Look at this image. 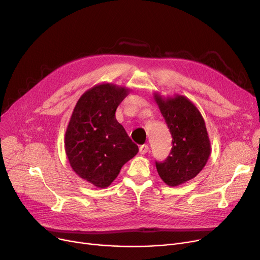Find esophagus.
Wrapping results in <instances>:
<instances>
[{
    "label": "esophagus",
    "instance_id": "34e87169",
    "mask_svg": "<svg viewBox=\"0 0 260 260\" xmlns=\"http://www.w3.org/2000/svg\"><path fill=\"white\" fill-rule=\"evenodd\" d=\"M148 152V146L146 145V144H143V145H141L140 147H139V153L141 154V155H144V154H146Z\"/></svg>",
    "mask_w": 260,
    "mask_h": 260
}]
</instances>
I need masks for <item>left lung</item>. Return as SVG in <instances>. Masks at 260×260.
<instances>
[{
    "label": "left lung",
    "mask_w": 260,
    "mask_h": 260,
    "mask_svg": "<svg viewBox=\"0 0 260 260\" xmlns=\"http://www.w3.org/2000/svg\"><path fill=\"white\" fill-rule=\"evenodd\" d=\"M154 99L172 135V149L163 162H156L160 178L170 186H177L195 177L206 167L211 155V141L206 122L196 105L184 95Z\"/></svg>",
    "instance_id": "1"
}]
</instances>
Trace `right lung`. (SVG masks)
Wrapping results in <instances>:
<instances>
[{"instance_id": "add662e5", "label": "right lung", "mask_w": 260, "mask_h": 260, "mask_svg": "<svg viewBox=\"0 0 260 260\" xmlns=\"http://www.w3.org/2000/svg\"><path fill=\"white\" fill-rule=\"evenodd\" d=\"M129 88L94 85L78 100L65 133V153L74 172L97 187H107L138 146L116 119V109Z\"/></svg>"}]
</instances>
